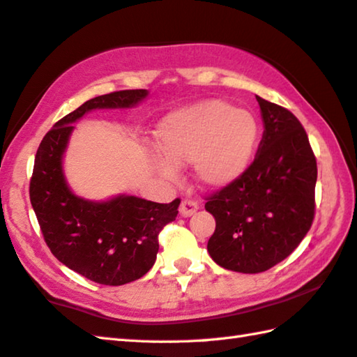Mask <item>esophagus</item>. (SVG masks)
I'll use <instances>...</instances> for the list:
<instances>
[{
    "label": "esophagus",
    "instance_id": "esophagus-1",
    "mask_svg": "<svg viewBox=\"0 0 357 357\" xmlns=\"http://www.w3.org/2000/svg\"><path fill=\"white\" fill-rule=\"evenodd\" d=\"M198 208H199L198 202H195L192 199H184L179 206V213H181V216H184V218H190L196 213V210H198Z\"/></svg>",
    "mask_w": 357,
    "mask_h": 357
}]
</instances>
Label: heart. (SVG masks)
I'll use <instances>...</instances> for the list:
<instances>
[{"label": "heart", "mask_w": 357, "mask_h": 357, "mask_svg": "<svg viewBox=\"0 0 357 357\" xmlns=\"http://www.w3.org/2000/svg\"><path fill=\"white\" fill-rule=\"evenodd\" d=\"M259 126L252 113L221 100H202L170 112L156 127L161 150L151 165L162 178L174 181L179 167L193 164L199 185L219 190L236 183L248 170Z\"/></svg>", "instance_id": "obj_1"}]
</instances>
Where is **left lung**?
I'll use <instances>...</instances> for the list:
<instances>
[{
	"label": "left lung",
	"mask_w": 357,
	"mask_h": 357,
	"mask_svg": "<svg viewBox=\"0 0 357 357\" xmlns=\"http://www.w3.org/2000/svg\"><path fill=\"white\" fill-rule=\"evenodd\" d=\"M256 100L264 133L255 161L206 204L216 221L207 244L211 259L239 273H261L284 261L314 216L317 167L304 127L287 109Z\"/></svg>",
	"instance_id": "left-lung-1"
}]
</instances>
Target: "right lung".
I'll use <instances>...</instances> for the list:
<instances>
[{
	"label": "right lung",
	"instance_id": "add662e5",
	"mask_svg": "<svg viewBox=\"0 0 357 357\" xmlns=\"http://www.w3.org/2000/svg\"><path fill=\"white\" fill-rule=\"evenodd\" d=\"M149 90H121L86 101L44 136L30 179V202L45 244L59 262L102 285H124L153 267L158 233L174 221L181 201L158 204L121 193L92 201L75 193L64 173L72 126L92 110L133 109Z\"/></svg>",
	"mask_w": 357,
	"mask_h": 357
}]
</instances>
